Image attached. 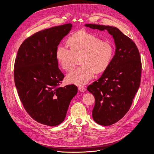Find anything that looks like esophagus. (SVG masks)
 Returning a JSON list of instances; mask_svg holds the SVG:
<instances>
[{"label":"esophagus","mask_w":154,"mask_h":154,"mask_svg":"<svg viewBox=\"0 0 154 154\" xmlns=\"http://www.w3.org/2000/svg\"><path fill=\"white\" fill-rule=\"evenodd\" d=\"M78 89H79V90L80 91V92H85L86 91V88H85L84 87V86H79V88H78Z\"/></svg>","instance_id":"1"}]
</instances>
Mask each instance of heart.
Segmentation results:
<instances>
[{
  "label": "heart",
  "mask_w": 154,
  "mask_h": 154,
  "mask_svg": "<svg viewBox=\"0 0 154 154\" xmlns=\"http://www.w3.org/2000/svg\"><path fill=\"white\" fill-rule=\"evenodd\" d=\"M70 48L59 45L56 49V58L64 70H71L74 65L75 57H80L81 66L67 75L68 82L76 85L86 84L97 73L105 71L113 56V48L108 42L102 41L90 33L80 32L69 39Z\"/></svg>",
  "instance_id": "1"
}]
</instances>
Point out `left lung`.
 Segmentation results:
<instances>
[{"label":"left lung","instance_id":"obj_1","mask_svg":"<svg viewBox=\"0 0 154 154\" xmlns=\"http://www.w3.org/2000/svg\"><path fill=\"white\" fill-rule=\"evenodd\" d=\"M85 27L106 30L113 38L115 54L97 81L87 88L95 98L94 121L103 126L122 118L130 108L140 85L141 61L135 42L115 27L87 24Z\"/></svg>","mask_w":154,"mask_h":154}]
</instances>
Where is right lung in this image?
<instances>
[{
	"label": "right lung",
	"mask_w": 154,
	"mask_h": 154,
	"mask_svg": "<svg viewBox=\"0 0 154 154\" xmlns=\"http://www.w3.org/2000/svg\"><path fill=\"white\" fill-rule=\"evenodd\" d=\"M66 24L39 31L20 45L14 63V82L27 113L38 122L56 126L66 118L77 93L74 85L60 87L64 75L58 69L56 49L72 29Z\"/></svg>",
	"instance_id": "1"
}]
</instances>
